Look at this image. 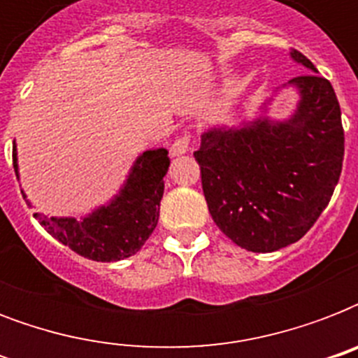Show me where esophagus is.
Returning <instances> with one entry per match:
<instances>
[{
    "instance_id": "esophagus-1",
    "label": "esophagus",
    "mask_w": 358,
    "mask_h": 358,
    "mask_svg": "<svg viewBox=\"0 0 358 358\" xmlns=\"http://www.w3.org/2000/svg\"><path fill=\"white\" fill-rule=\"evenodd\" d=\"M191 148V137L184 135V137H178V139L174 141L173 145H171V156H182L185 152Z\"/></svg>"
}]
</instances>
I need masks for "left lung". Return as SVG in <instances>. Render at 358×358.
<instances>
[{"instance_id":"left-lung-1","label":"left lung","mask_w":358,"mask_h":358,"mask_svg":"<svg viewBox=\"0 0 358 358\" xmlns=\"http://www.w3.org/2000/svg\"><path fill=\"white\" fill-rule=\"evenodd\" d=\"M289 55L317 72L301 52ZM289 85L301 100L288 120L262 117L241 128L208 129L193 154L215 224L252 252H273L303 238L342 173L344 128L331 81L305 74Z\"/></svg>"}]
</instances>
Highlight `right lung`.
I'll list each match as a JSON object with an SVG mask.
<instances>
[{
	"mask_svg": "<svg viewBox=\"0 0 358 358\" xmlns=\"http://www.w3.org/2000/svg\"><path fill=\"white\" fill-rule=\"evenodd\" d=\"M165 148L143 152L135 159L126 184L108 206L94 210L81 221L33 213L44 229L63 245L94 262H117L135 255L150 238L159 217L169 169ZM14 173L18 176L16 145L13 146ZM25 199V196H24ZM29 204V201H25Z\"/></svg>",
	"mask_w": 358,
	"mask_h": 358,
	"instance_id": "right-lung-1",
	"label": "right lung"
}]
</instances>
